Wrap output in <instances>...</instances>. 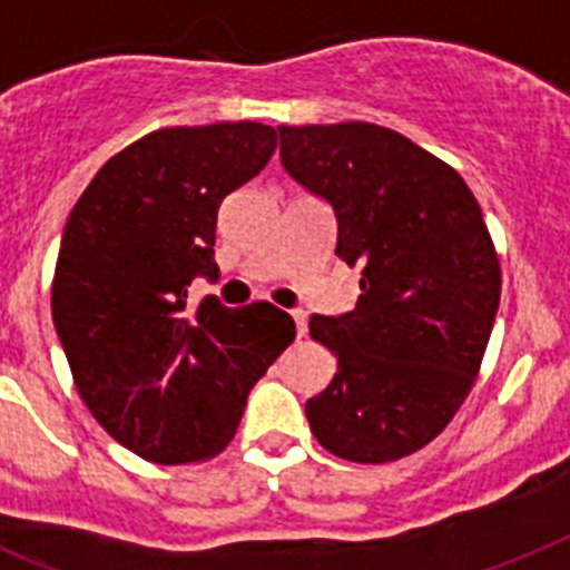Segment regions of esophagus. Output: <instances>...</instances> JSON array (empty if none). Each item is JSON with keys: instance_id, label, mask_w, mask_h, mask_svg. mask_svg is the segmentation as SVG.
Listing matches in <instances>:
<instances>
[{"instance_id": "obj_1", "label": "esophagus", "mask_w": 570, "mask_h": 570, "mask_svg": "<svg viewBox=\"0 0 570 570\" xmlns=\"http://www.w3.org/2000/svg\"><path fill=\"white\" fill-rule=\"evenodd\" d=\"M291 317H294V323H296V335L305 337V332H308V323H305L303 308H294V312H291Z\"/></svg>"}]
</instances>
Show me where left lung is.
<instances>
[{"label": "left lung", "mask_w": 570, "mask_h": 570, "mask_svg": "<svg viewBox=\"0 0 570 570\" xmlns=\"http://www.w3.org/2000/svg\"><path fill=\"white\" fill-rule=\"evenodd\" d=\"M282 168L335 212V253L361 267L358 305L312 314L337 361L305 402L335 458L390 463L460 411L487 352L501 267L472 189L407 136L370 125H279Z\"/></svg>", "instance_id": "left-lung-1"}]
</instances>
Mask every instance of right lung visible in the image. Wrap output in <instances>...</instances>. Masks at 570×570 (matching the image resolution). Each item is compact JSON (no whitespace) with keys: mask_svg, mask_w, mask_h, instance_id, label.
I'll return each mask as SVG.
<instances>
[{"mask_svg":"<svg viewBox=\"0 0 570 570\" xmlns=\"http://www.w3.org/2000/svg\"><path fill=\"white\" fill-rule=\"evenodd\" d=\"M274 148L258 121L163 127L107 159L69 212L51 285L60 346L98 425L150 463L227 449L253 384L296 335L271 303L189 305L197 276L218 279L220 200Z\"/></svg>","mask_w":570,"mask_h":570,"instance_id":"1","label":"right lung"}]
</instances>
